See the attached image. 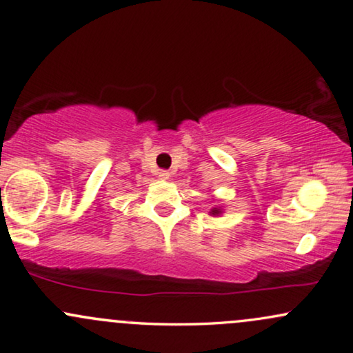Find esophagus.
<instances>
[{
  "label": "esophagus",
  "mask_w": 353,
  "mask_h": 353,
  "mask_svg": "<svg viewBox=\"0 0 353 353\" xmlns=\"http://www.w3.org/2000/svg\"><path fill=\"white\" fill-rule=\"evenodd\" d=\"M170 172H168V171H160V172H158V177H160L161 179V181H166V179H170Z\"/></svg>",
  "instance_id": "1"
}]
</instances>
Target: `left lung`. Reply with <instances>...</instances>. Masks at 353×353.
<instances>
[{
  "label": "left lung",
  "mask_w": 353,
  "mask_h": 353,
  "mask_svg": "<svg viewBox=\"0 0 353 353\" xmlns=\"http://www.w3.org/2000/svg\"><path fill=\"white\" fill-rule=\"evenodd\" d=\"M221 212H222V211H221V208H214V210L211 211V214H212V216H219Z\"/></svg>",
  "instance_id": "left-lung-1"
}]
</instances>
